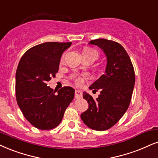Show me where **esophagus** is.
<instances>
[{
  "label": "esophagus",
  "instance_id": "obj_1",
  "mask_svg": "<svg viewBox=\"0 0 158 158\" xmlns=\"http://www.w3.org/2000/svg\"><path fill=\"white\" fill-rule=\"evenodd\" d=\"M81 96H82V91L78 90V89L75 90V98H78V97H81Z\"/></svg>",
  "mask_w": 158,
  "mask_h": 158
}]
</instances>
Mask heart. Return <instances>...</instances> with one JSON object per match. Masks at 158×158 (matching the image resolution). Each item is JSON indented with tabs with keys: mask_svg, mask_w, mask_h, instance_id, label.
Returning a JSON list of instances; mask_svg holds the SVG:
<instances>
[{
	"mask_svg": "<svg viewBox=\"0 0 158 158\" xmlns=\"http://www.w3.org/2000/svg\"><path fill=\"white\" fill-rule=\"evenodd\" d=\"M82 53H83V56H92V57H94L95 58V60H96L97 58L98 57V53H97L96 50L90 48H83ZM63 61V57L61 58V61ZM75 81L77 84H81V83H83V77H78L75 79Z\"/></svg>",
	"mask_w": 158,
	"mask_h": 158,
	"instance_id": "b5f03b06",
	"label": "heart"
}]
</instances>
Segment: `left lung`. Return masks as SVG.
<instances>
[{
  "label": "left lung",
  "mask_w": 158,
  "mask_h": 158,
  "mask_svg": "<svg viewBox=\"0 0 158 158\" xmlns=\"http://www.w3.org/2000/svg\"><path fill=\"white\" fill-rule=\"evenodd\" d=\"M89 44L102 50L107 65L105 73L89 86L93 91L100 89L99 97L93 99L83 92L89 108L81 118L89 128L102 131L117 123L127 110L135 85V72L129 55L120 44L106 39L91 40Z\"/></svg>",
  "instance_id": "8db88e82"
}]
</instances>
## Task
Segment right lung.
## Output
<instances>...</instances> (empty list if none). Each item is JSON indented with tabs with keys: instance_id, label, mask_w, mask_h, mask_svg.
<instances>
[{
	"instance_id": "add662e5",
	"label": "right lung",
	"mask_w": 158,
	"mask_h": 158,
	"mask_svg": "<svg viewBox=\"0 0 158 158\" xmlns=\"http://www.w3.org/2000/svg\"><path fill=\"white\" fill-rule=\"evenodd\" d=\"M72 42H44L30 48L19 62L15 77L18 106L25 118L40 130L57 127L75 97V90L64 86L58 91L47 83L56 77L62 53Z\"/></svg>"
}]
</instances>
